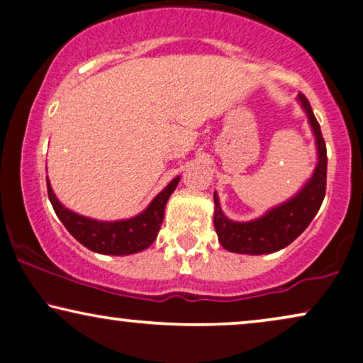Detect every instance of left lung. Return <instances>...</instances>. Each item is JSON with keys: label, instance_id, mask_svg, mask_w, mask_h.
Here are the masks:
<instances>
[{"label": "left lung", "instance_id": "1", "mask_svg": "<svg viewBox=\"0 0 363 363\" xmlns=\"http://www.w3.org/2000/svg\"><path fill=\"white\" fill-rule=\"evenodd\" d=\"M301 108L304 110L315 140L318 164L313 176L293 197L279 206H274L262 217L248 222H237L223 213L217 191L213 192V225L218 242L228 252L242 255H267L288 247L303 233L318 213L325 196V174H328V155L320 126L315 120L308 99L298 95Z\"/></svg>", "mask_w": 363, "mask_h": 363}]
</instances>
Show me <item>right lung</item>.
I'll return each mask as SVG.
<instances>
[{"label":"right lung","instance_id":"right-lung-1","mask_svg":"<svg viewBox=\"0 0 363 363\" xmlns=\"http://www.w3.org/2000/svg\"><path fill=\"white\" fill-rule=\"evenodd\" d=\"M179 181V176L174 177L141 213L131 218L113 222L96 220V218L80 216V213H75L62 206L59 199L55 197L52 187H50L49 177L48 194L59 220L64 223V227L77 242L95 253L125 257V255L143 252L155 242L157 233H160L162 218H164L166 203Z\"/></svg>","mask_w":363,"mask_h":363}]
</instances>
